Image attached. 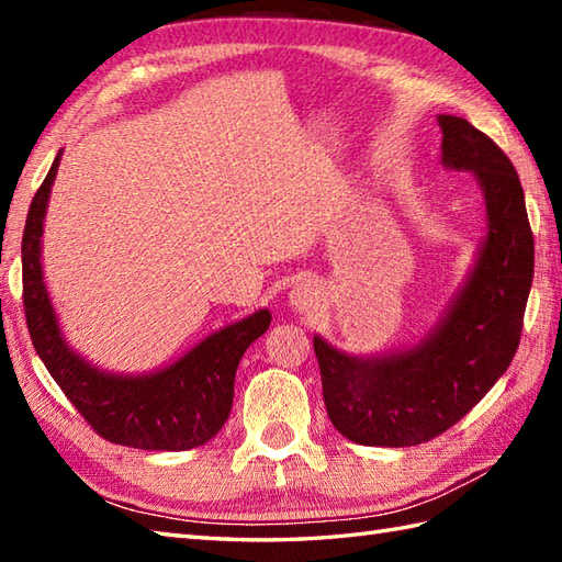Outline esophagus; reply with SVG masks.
I'll use <instances>...</instances> for the list:
<instances>
[{
	"instance_id": "esophagus-1",
	"label": "esophagus",
	"mask_w": 562,
	"mask_h": 562,
	"mask_svg": "<svg viewBox=\"0 0 562 562\" xmlns=\"http://www.w3.org/2000/svg\"><path fill=\"white\" fill-rule=\"evenodd\" d=\"M290 300L294 304V308H300V312H308V308L316 306L318 302V292L314 290V284H296V288L292 290Z\"/></svg>"
}]
</instances>
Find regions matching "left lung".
<instances>
[{
    "label": "left lung",
    "instance_id": "left-lung-1",
    "mask_svg": "<svg viewBox=\"0 0 562 562\" xmlns=\"http://www.w3.org/2000/svg\"><path fill=\"white\" fill-rule=\"evenodd\" d=\"M441 161L473 171L485 193L487 238L439 326L413 350L357 360L314 338L330 423L367 447H413L447 432L479 403L519 348L533 280V234L519 176L495 142L439 115Z\"/></svg>",
    "mask_w": 562,
    "mask_h": 562
}]
</instances>
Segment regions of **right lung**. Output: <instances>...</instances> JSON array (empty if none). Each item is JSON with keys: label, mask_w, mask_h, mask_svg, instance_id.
<instances>
[{"label": "right lung", "mask_w": 562, "mask_h": 562, "mask_svg": "<svg viewBox=\"0 0 562 562\" xmlns=\"http://www.w3.org/2000/svg\"><path fill=\"white\" fill-rule=\"evenodd\" d=\"M57 164L59 154L35 190L21 238L23 312L35 352L99 437L149 451H183L205 445L232 413L236 367L248 345L268 330L270 312L260 308L222 328L157 374H105L83 362L59 336L41 270L43 217Z\"/></svg>", "instance_id": "right-lung-1"}]
</instances>
